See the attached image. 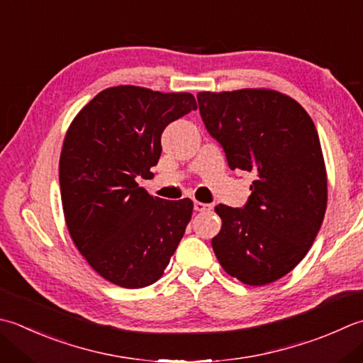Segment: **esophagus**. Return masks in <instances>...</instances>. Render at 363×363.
Wrapping results in <instances>:
<instances>
[{
    "label": "esophagus",
    "mask_w": 363,
    "mask_h": 363,
    "mask_svg": "<svg viewBox=\"0 0 363 363\" xmlns=\"http://www.w3.org/2000/svg\"><path fill=\"white\" fill-rule=\"evenodd\" d=\"M194 209H195L196 212H204V211H211L212 206H211V204L200 203V201H195V203H194Z\"/></svg>",
    "instance_id": "34e87169"
}]
</instances>
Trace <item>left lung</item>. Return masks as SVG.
Wrapping results in <instances>:
<instances>
[{
    "mask_svg": "<svg viewBox=\"0 0 363 363\" xmlns=\"http://www.w3.org/2000/svg\"><path fill=\"white\" fill-rule=\"evenodd\" d=\"M196 99L228 167L255 174L242 208L216 206L222 230L212 248L225 272L245 285H267L299 264L321 228L328 179L316 127L277 91L198 92Z\"/></svg>",
    "mask_w": 363,
    "mask_h": 363,
    "instance_id": "left-lung-1",
    "label": "left lung"
}]
</instances>
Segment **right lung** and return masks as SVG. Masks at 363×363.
<instances>
[{"label":"right lung","mask_w":363,"mask_h":363,"mask_svg":"<svg viewBox=\"0 0 363 363\" xmlns=\"http://www.w3.org/2000/svg\"><path fill=\"white\" fill-rule=\"evenodd\" d=\"M196 108L189 92L108 88L66 133L60 187L69 233L91 267L118 286L157 281L186 233L194 203L154 198L137 177L152 176L165 127Z\"/></svg>","instance_id":"1"}]
</instances>
